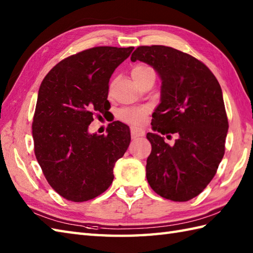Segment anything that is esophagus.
<instances>
[{
	"label": "esophagus",
	"mask_w": 253,
	"mask_h": 253,
	"mask_svg": "<svg viewBox=\"0 0 253 253\" xmlns=\"http://www.w3.org/2000/svg\"><path fill=\"white\" fill-rule=\"evenodd\" d=\"M130 133H131V138H132V139H137V138H139V137H143V136H144V130L140 129V128L131 127Z\"/></svg>",
	"instance_id": "esophagus-1"
}]
</instances>
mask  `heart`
Instances as JSON below:
<instances>
[{"instance_id": "obj_1", "label": "heart", "mask_w": 253, "mask_h": 253, "mask_svg": "<svg viewBox=\"0 0 253 253\" xmlns=\"http://www.w3.org/2000/svg\"><path fill=\"white\" fill-rule=\"evenodd\" d=\"M153 69L146 65V64H137L131 68V77L136 84H140L148 75L153 74ZM149 113V109L146 106L139 107H124L117 113V117L122 122L130 124L133 126H139L146 120V116Z\"/></svg>"}]
</instances>
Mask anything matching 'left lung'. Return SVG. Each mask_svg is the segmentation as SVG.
Here are the masks:
<instances>
[{
    "mask_svg": "<svg viewBox=\"0 0 253 253\" xmlns=\"http://www.w3.org/2000/svg\"><path fill=\"white\" fill-rule=\"evenodd\" d=\"M130 60L151 65L162 79L153 129L179 136L170 147L158 133H147L149 185L169 200H190L213 179L225 153L228 120L221 85L201 61L170 46H138Z\"/></svg>",
    "mask_w": 253,
    "mask_h": 253,
    "instance_id": "obj_1",
    "label": "left lung"
}]
</instances>
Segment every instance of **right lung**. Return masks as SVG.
I'll use <instances>...</instances> for the list:
<instances>
[{
	"mask_svg": "<svg viewBox=\"0 0 253 253\" xmlns=\"http://www.w3.org/2000/svg\"><path fill=\"white\" fill-rule=\"evenodd\" d=\"M133 46H95L64 58L42 80L32 122L35 154L45 179L66 200L103 193L130 143L129 127L113 122L107 135L88 132L110 110L109 82Z\"/></svg>",
	"mask_w": 253,
	"mask_h": 253,
	"instance_id": "obj_1",
	"label": "right lung"
}]
</instances>
